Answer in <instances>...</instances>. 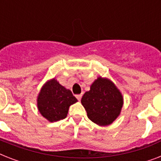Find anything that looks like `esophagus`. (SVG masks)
Segmentation results:
<instances>
[{"mask_svg": "<svg viewBox=\"0 0 161 161\" xmlns=\"http://www.w3.org/2000/svg\"><path fill=\"white\" fill-rule=\"evenodd\" d=\"M82 94H77L76 95V98H77V99H78V101H80L81 100V98H82Z\"/></svg>", "mask_w": 161, "mask_h": 161, "instance_id": "34e87169", "label": "esophagus"}]
</instances>
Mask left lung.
<instances>
[{
	"label": "left lung",
	"mask_w": 161,
	"mask_h": 161,
	"mask_svg": "<svg viewBox=\"0 0 161 161\" xmlns=\"http://www.w3.org/2000/svg\"><path fill=\"white\" fill-rule=\"evenodd\" d=\"M81 103L88 119L100 126L112 124L119 115L123 107V96L109 79L98 78L86 92Z\"/></svg>",
	"instance_id": "left-lung-1"
}]
</instances>
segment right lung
Here are the masks:
<instances>
[{
	"label": "right lung",
	"mask_w": 161,
	"mask_h": 161,
	"mask_svg": "<svg viewBox=\"0 0 161 161\" xmlns=\"http://www.w3.org/2000/svg\"><path fill=\"white\" fill-rule=\"evenodd\" d=\"M78 99L69 89L62 86L55 78L47 81L37 97L39 112L50 122H56L67 117L69 106Z\"/></svg>",
	"instance_id": "right-lung-1"
}]
</instances>
